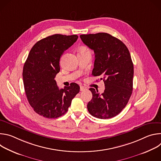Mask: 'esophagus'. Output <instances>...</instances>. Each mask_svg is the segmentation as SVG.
I'll return each mask as SVG.
<instances>
[{
  "label": "esophagus",
  "mask_w": 161,
  "mask_h": 161,
  "mask_svg": "<svg viewBox=\"0 0 161 161\" xmlns=\"http://www.w3.org/2000/svg\"><path fill=\"white\" fill-rule=\"evenodd\" d=\"M86 90V87L84 86H80V90L81 91H83V90Z\"/></svg>",
  "instance_id": "obj_1"
}]
</instances>
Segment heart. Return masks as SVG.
I'll use <instances>...</instances> for the list:
<instances>
[{"instance_id":"heart-1","label":"heart","mask_w":161,"mask_h":161,"mask_svg":"<svg viewBox=\"0 0 161 161\" xmlns=\"http://www.w3.org/2000/svg\"><path fill=\"white\" fill-rule=\"evenodd\" d=\"M80 50H86V48H81Z\"/></svg>"}]
</instances>
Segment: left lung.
<instances>
[{"mask_svg":"<svg viewBox=\"0 0 161 161\" xmlns=\"http://www.w3.org/2000/svg\"><path fill=\"white\" fill-rule=\"evenodd\" d=\"M83 42L95 53L92 75L101 76L105 90L101 95L93 88L87 104L91 115L101 119L117 116L127 105L132 92L134 66L128 48L120 39L101 32L80 35Z\"/></svg>","mask_w":161,"mask_h":161,"instance_id":"8db88e82","label":"left lung"}]
</instances>
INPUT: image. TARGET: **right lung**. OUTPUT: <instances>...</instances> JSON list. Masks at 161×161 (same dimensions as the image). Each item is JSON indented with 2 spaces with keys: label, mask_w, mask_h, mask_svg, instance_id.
I'll list each match as a JSON object with an SVG mask.
<instances>
[{
  "label": "right lung",
  "mask_w": 161,
  "mask_h": 161,
  "mask_svg": "<svg viewBox=\"0 0 161 161\" xmlns=\"http://www.w3.org/2000/svg\"><path fill=\"white\" fill-rule=\"evenodd\" d=\"M77 35L54 34L37 41L31 50L23 69V81L28 101L34 111L48 119L62 116L79 93L72 83L59 89L55 78L60 71V58L76 41Z\"/></svg>",
  "instance_id": "add662e5"
}]
</instances>
